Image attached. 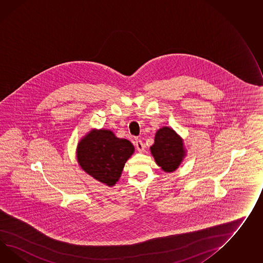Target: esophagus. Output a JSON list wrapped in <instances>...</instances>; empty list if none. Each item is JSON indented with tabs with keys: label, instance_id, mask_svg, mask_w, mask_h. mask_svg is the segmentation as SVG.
Returning <instances> with one entry per match:
<instances>
[{
	"label": "esophagus",
	"instance_id": "34e87169",
	"mask_svg": "<svg viewBox=\"0 0 263 263\" xmlns=\"http://www.w3.org/2000/svg\"><path fill=\"white\" fill-rule=\"evenodd\" d=\"M135 144H136V147H137L139 152H142L144 150L145 146H144V143H143V141H141V139L137 138L135 140Z\"/></svg>",
	"mask_w": 263,
	"mask_h": 263
}]
</instances>
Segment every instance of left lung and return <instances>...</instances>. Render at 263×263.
<instances>
[{"label":"left lung","instance_id":"obj_1","mask_svg":"<svg viewBox=\"0 0 263 263\" xmlns=\"http://www.w3.org/2000/svg\"><path fill=\"white\" fill-rule=\"evenodd\" d=\"M182 140L173 129L162 127L155 137L151 153L156 162L165 172H173L179 166L184 156Z\"/></svg>","mask_w":263,"mask_h":263}]
</instances>
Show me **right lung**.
<instances>
[{
    "instance_id": "obj_1",
    "label": "right lung",
    "mask_w": 263,
    "mask_h": 263,
    "mask_svg": "<svg viewBox=\"0 0 263 263\" xmlns=\"http://www.w3.org/2000/svg\"><path fill=\"white\" fill-rule=\"evenodd\" d=\"M133 152L134 146L127 140L118 139L109 130H94L80 141L78 161L86 173L112 186Z\"/></svg>"
}]
</instances>
